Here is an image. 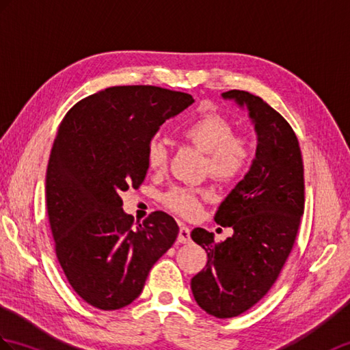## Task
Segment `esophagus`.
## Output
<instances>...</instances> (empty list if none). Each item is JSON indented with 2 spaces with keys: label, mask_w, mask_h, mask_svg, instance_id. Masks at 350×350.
<instances>
[{
  "label": "esophagus",
  "mask_w": 350,
  "mask_h": 350,
  "mask_svg": "<svg viewBox=\"0 0 350 350\" xmlns=\"http://www.w3.org/2000/svg\"><path fill=\"white\" fill-rule=\"evenodd\" d=\"M177 241L178 243H189L191 241V230L188 226H180V231H178L177 235Z\"/></svg>",
  "instance_id": "esophagus-1"
}]
</instances>
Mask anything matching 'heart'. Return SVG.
<instances>
[{
    "label": "heart",
    "mask_w": 350,
    "mask_h": 350,
    "mask_svg": "<svg viewBox=\"0 0 350 350\" xmlns=\"http://www.w3.org/2000/svg\"><path fill=\"white\" fill-rule=\"evenodd\" d=\"M180 137L195 149L207 153V170L215 178L225 183L235 182L247 173L255 157V146L247 134L234 133L232 122L219 113L207 111L192 118L180 128ZM168 148L161 137H152L146 146V162L153 172L167 167ZM201 189L176 186L164 195V204L183 216L198 215Z\"/></svg>",
    "instance_id": "b5f03b06"
}]
</instances>
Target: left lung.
<instances>
[{
	"mask_svg": "<svg viewBox=\"0 0 350 350\" xmlns=\"http://www.w3.org/2000/svg\"><path fill=\"white\" fill-rule=\"evenodd\" d=\"M246 105L255 124L256 157L249 173L219 206L215 222L234 234L216 243L202 228L192 240L207 252V264L193 275L195 301L216 318H234L254 307L285 265L304 213V165L294 129L261 96L224 92Z\"/></svg>",
	"mask_w": 350,
	"mask_h": 350,
	"instance_id": "1",
	"label": "left lung"
}]
</instances>
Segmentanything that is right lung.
Returning a JSON list of instances; mask_svg holds the SVG:
<instances>
[{"mask_svg": "<svg viewBox=\"0 0 350 350\" xmlns=\"http://www.w3.org/2000/svg\"><path fill=\"white\" fill-rule=\"evenodd\" d=\"M192 103V95L159 86H111L62 119L47 164V216L65 278L88 304H131L176 241L178 226L161 210L134 226L122 193L143 183L146 146L159 126Z\"/></svg>", "mask_w": 350, "mask_h": 350, "instance_id": "add662e5", "label": "right lung"}]
</instances>
